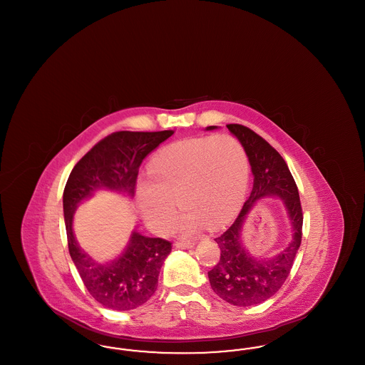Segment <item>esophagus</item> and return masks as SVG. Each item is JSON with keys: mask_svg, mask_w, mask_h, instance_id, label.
<instances>
[{"mask_svg": "<svg viewBox=\"0 0 365 365\" xmlns=\"http://www.w3.org/2000/svg\"><path fill=\"white\" fill-rule=\"evenodd\" d=\"M175 246L179 247V249H190L194 246V242H191V241H178L175 243Z\"/></svg>", "mask_w": 365, "mask_h": 365, "instance_id": "34e87169", "label": "esophagus"}]
</instances>
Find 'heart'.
<instances>
[{"instance_id":"b5f03b06","label":"heart","mask_w":365,"mask_h":365,"mask_svg":"<svg viewBox=\"0 0 365 365\" xmlns=\"http://www.w3.org/2000/svg\"><path fill=\"white\" fill-rule=\"evenodd\" d=\"M137 185L139 208L148 226L164 234L174 223L176 202L186 212L178 228L191 235L202 225L223 226L242 202L247 156L230 135L186 139L165 146Z\"/></svg>"}]
</instances>
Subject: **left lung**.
<instances>
[{
    "label": "left lung",
    "instance_id": "obj_1",
    "mask_svg": "<svg viewBox=\"0 0 365 365\" xmlns=\"http://www.w3.org/2000/svg\"><path fill=\"white\" fill-rule=\"evenodd\" d=\"M209 125L207 130H216ZM230 133L242 143L249 158L253 189L237 220L215 241L220 259L208 272L212 290L228 304L250 307L264 302L278 292L290 274L302 238V208L294 178L278 152L253 130L241 124H227ZM264 196L282 198L292 226V240L277 257L256 259L242 246L240 232L247 213Z\"/></svg>",
    "mask_w": 365,
    "mask_h": 365
}]
</instances>
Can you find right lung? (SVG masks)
<instances>
[{"instance_id": "1", "label": "right lung", "mask_w": 365, "mask_h": 365, "mask_svg": "<svg viewBox=\"0 0 365 365\" xmlns=\"http://www.w3.org/2000/svg\"><path fill=\"white\" fill-rule=\"evenodd\" d=\"M173 134V130L113 133L93 146L71 171L63 194L71 259L88 293L105 308L130 311L145 304L156 292L160 269L173 246L165 240L134 231L118 259L98 262L76 242L73 213L97 190L118 191L133 198L143 158Z\"/></svg>"}]
</instances>
